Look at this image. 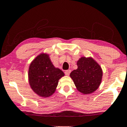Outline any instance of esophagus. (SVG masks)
I'll use <instances>...</instances> for the list:
<instances>
[{
  "label": "esophagus",
  "mask_w": 127,
  "mask_h": 127,
  "mask_svg": "<svg viewBox=\"0 0 127 127\" xmlns=\"http://www.w3.org/2000/svg\"><path fill=\"white\" fill-rule=\"evenodd\" d=\"M71 72V70H65V75L66 76H69V74H70V73Z\"/></svg>",
  "instance_id": "34e87169"
}]
</instances>
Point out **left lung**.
<instances>
[{
	"label": "left lung",
	"mask_w": 127,
	"mask_h": 127,
	"mask_svg": "<svg viewBox=\"0 0 127 127\" xmlns=\"http://www.w3.org/2000/svg\"><path fill=\"white\" fill-rule=\"evenodd\" d=\"M77 65V69L70 74L76 88L84 94L93 93L101 83V67L92 58L86 57H81Z\"/></svg>",
	"instance_id": "1"
}]
</instances>
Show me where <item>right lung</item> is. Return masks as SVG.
Returning <instances> with one entry per match:
<instances>
[{
	"label": "right lung",
	"instance_id": "add662e5",
	"mask_svg": "<svg viewBox=\"0 0 127 127\" xmlns=\"http://www.w3.org/2000/svg\"><path fill=\"white\" fill-rule=\"evenodd\" d=\"M64 76V73L54 66L48 55L46 54L38 55L29 68V84L34 93L42 97L53 95L58 80Z\"/></svg>",
	"mask_w": 127,
	"mask_h": 127
}]
</instances>
